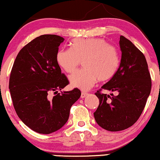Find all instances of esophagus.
I'll list each match as a JSON object with an SVG mask.
<instances>
[{"mask_svg": "<svg viewBox=\"0 0 160 160\" xmlns=\"http://www.w3.org/2000/svg\"><path fill=\"white\" fill-rule=\"evenodd\" d=\"M88 95V94H87V92H82V95H81V98H84L85 97H86V96Z\"/></svg>", "mask_w": 160, "mask_h": 160, "instance_id": "1", "label": "esophagus"}]
</instances>
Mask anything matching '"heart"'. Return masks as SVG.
<instances>
[{
  "label": "heart",
  "mask_w": 160,
  "mask_h": 160,
  "mask_svg": "<svg viewBox=\"0 0 160 160\" xmlns=\"http://www.w3.org/2000/svg\"><path fill=\"white\" fill-rule=\"evenodd\" d=\"M58 65L72 73L83 61V70L69 76L71 85L82 90H88L98 79L110 80L119 65V57L116 48L104 39L98 38H77L73 41L71 48H62L56 55Z\"/></svg>",
  "instance_id": "b5f03b06"
}]
</instances>
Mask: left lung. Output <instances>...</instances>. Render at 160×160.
<instances>
[{
    "label": "left lung",
    "mask_w": 160,
    "mask_h": 160,
    "mask_svg": "<svg viewBox=\"0 0 160 160\" xmlns=\"http://www.w3.org/2000/svg\"><path fill=\"white\" fill-rule=\"evenodd\" d=\"M119 47L122 57L119 68L101 87L102 89L117 92L118 95L111 96L99 91L95 93L100 101L94 113L95 121L102 128L111 132L125 130L137 122L152 88V79L143 54L122 36Z\"/></svg>",
    "instance_id": "left-lung-1"
}]
</instances>
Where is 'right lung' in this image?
I'll return each instance as SVG.
<instances>
[{
  "instance_id": "right-lung-1",
  "label": "right lung",
  "mask_w": 160,
  "mask_h": 160,
  "mask_svg": "<svg viewBox=\"0 0 160 160\" xmlns=\"http://www.w3.org/2000/svg\"><path fill=\"white\" fill-rule=\"evenodd\" d=\"M64 40L57 35L37 37L19 51L11 72L8 88L17 114L41 134L64 126L72 105L81 96L77 88L58 93L69 83L56 59ZM51 92L56 94L53 98L49 97Z\"/></svg>"
}]
</instances>
